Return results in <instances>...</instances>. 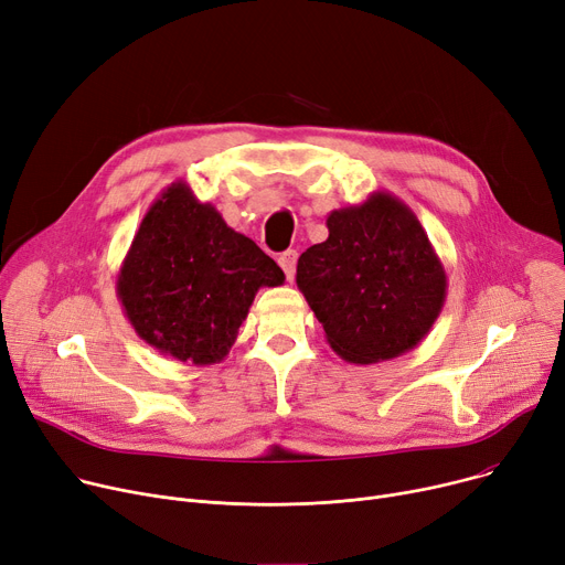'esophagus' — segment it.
Returning a JSON list of instances; mask_svg holds the SVG:
<instances>
[{"label": "esophagus", "mask_w": 565, "mask_h": 565, "mask_svg": "<svg viewBox=\"0 0 565 565\" xmlns=\"http://www.w3.org/2000/svg\"><path fill=\"white\" fill-rule=\"evenodd\" d=\"M279 266H281V270L286 273V277H288V281L295 277V266H297V252L295 249H286V252H281L279 254Z\"/></svg>", "instance_id": "1"}]
</instances>
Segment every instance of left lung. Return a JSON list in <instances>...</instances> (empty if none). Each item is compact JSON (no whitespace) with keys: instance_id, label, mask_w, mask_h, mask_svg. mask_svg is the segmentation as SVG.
<instances>
[{"instance_id":"left-lung-1","label":"left lung","mask_w":565,"mask_h":565,"mask_svg":"<svg viewBox=\"0 0 565 565\" xmlns=\"http://www.w3.org/2000/svg\"><path fill=\"white\" fill-rule=\"evenodd\" d=\"M329 238L297 260V288L331 350L370 365L418 348L447 295V275L420 220L391 193L327 215Z\"/></svg>"}]
</instances>
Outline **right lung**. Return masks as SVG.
<instances>
[{"label": "right lung", "instance_id": "1", "mask_svg": "<svg viewBox=\"0 0 565 565\" xmlns=\"http://www.w3.org/2000/svg\"><path fill=\"white\" fill-rule=\"evenodd\" d=\"M284 279L254 241L227 227L185 181H174L145 213L116 288L147 345L211 365L230 354L258 288Z\"/></svg>", "mask_w": 565, "mask_h": 565}]
</instances>
